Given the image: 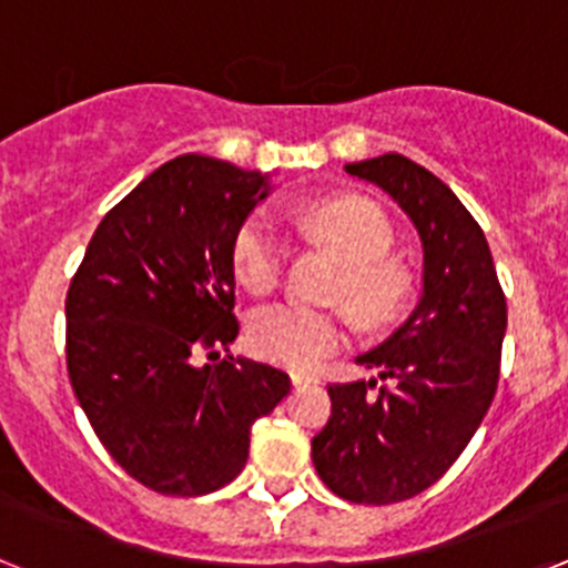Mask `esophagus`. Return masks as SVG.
<instances>
[{"instance_id":"34e87169","label":"esophagus","mask_w":568,"mask_h":568,"mask_svg":"<svg viewBox=\"0 0 568 568\" xmlns=\"http://www.w3.org/2000/svg\"><path fill=\"white\" fill-rule=\"evenodd\" d=\"M290 381H293V386H307V384H318V375L304 373V369H293V373H290Z\"/></svg>"}]
</instances>
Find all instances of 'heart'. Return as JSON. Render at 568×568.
<instances>
[{
	"mask_svg": "<svg viewBox=\"0 0 568 568\" xmlns=\"http://www.w3.org/2000/svg\"><path fill=\"white\" fill-rule=\"evenodd\" d=\"M301 230L344 264V278L335 295L344 298L364 324L384 327L400 313L406 273L395 261L384 258L393 244V230L375 204L355 195L324 199L301 213ZM284 255V239L264 215H253L235 235L233 267L250 293L264 295L278 284ZM247 341L258 358L310 369L344 344L346 324L341 315L324 310L273 304L250 318Z\"/></svg>",
	"mask_w": 568,
	"mask_h": 568,
	"instance_id": "1",
	"label": "heart"
}]
</instances>
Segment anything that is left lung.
I'll use <instances>...</instances> for the list:
<instances>
[{"label":"left lung","instance_id":"obj_1","mask_svg":"<svg viewBox=\"0 0 568 568\" xmlns=\"http://www.w3.org/2000/svg\"><path fill=\"white\" fill-rule=\"evenodd\" d=\"M344 170L384 190L418 230L424 287L409 318L355 358L384 384L329 386L313 464L338 498L398 504L429 489L478 433L498 389L506 298L484 230L438 175L400 153Z\"/></svg>","mask_w":568,"mask_h":568}]
</instances>
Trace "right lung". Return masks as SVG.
Segmentation results:
<instances>
[{"label":"right lung","instance_id":"1","mask_svg":"<svg viewBox=\"0 0 568 568\" xmlns=\"http://www.w3.org/2000/svg\"><path fill=\"white\" fill-rule=\"evenodd\" d=\"M273 175L175 155L130 190L70 281L68 375L110 458L162 495L222 489L247 464L255 418L287 373L219 361L239 335L233 244ZM207 352L213 365L197 366Z\"/></svg>","mask_w":568,"mask_h":568}]
</instances>
